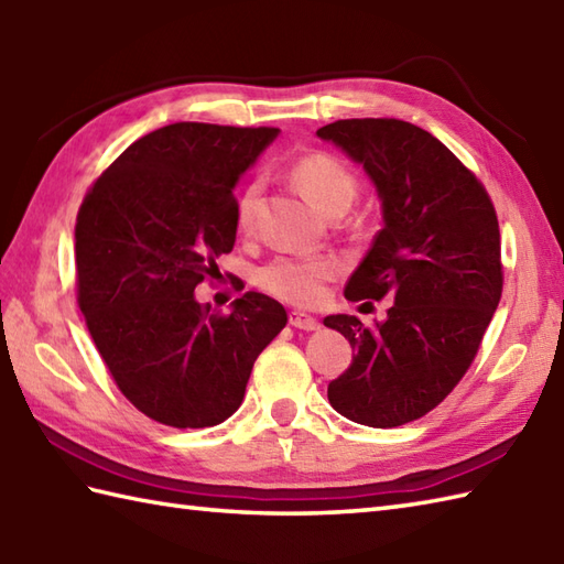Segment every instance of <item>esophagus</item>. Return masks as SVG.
<instances>
[{"label":"esophagus","mask_w":564,"mask_h":564,"mask_svg":"<svg viewBox=\"0 0 564 564\" xmlns=\"http://www.w3.org/2000/svg\"><path fill=\"white\" fill-rule=\"evenodd\" d=\"M289 322L295 329H305V332H313L319 327V322L313 315L301 313V310H293V313L289 315Z\"/></svg>","instance_id":"obj_1"}]
</instances>
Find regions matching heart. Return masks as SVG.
<instances>
[{
	"mask_svg": "<svg viewBox=\"0 0 564 564\" xmlns=\"http://www.w3.org/2000/svg\"><path fill=\"white\" fill-rule=\"evenodd\" d=\"M293 178L305 198L322 213L349 208L356 194V176L339 158L329 152H310L293 164ZM259 203V184L242 191L235 206L239 232H249L254 225ZM341 271L334 257H275L263 263L257 273L261 291L291 305H315L325 295V285Z\"/></svg>",
	"mask_w": 564,
	"mask_h": 564,
	"instance_id": "heart-1",
	"label": "heart"
}]
</instances>
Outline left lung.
I'll return each mask as SVG.
<instances>
[{"instance_id":"left-lung-1","label":"left lung","mask_w":564,"mask_h":564,"mask_svg":"<svg viewBox=\"0 0 564 564\" xmlns=\"http://www.w3.org/2000/svg\"><path fill=\"white\" fill-rule=\"evenodd\" d=\"M317 138L361 162L382 200V230L344 295L394 301L376 327L325 317L356 351L327 398L356 424L402 426L448 398L492 322L505 285L497 210L480 178L424 128L346 118Z\"/></svg>"}]
</instances>
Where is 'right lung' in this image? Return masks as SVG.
<instances>
[{
  "mask_svg": "<svg viewBox=\"0 0 564 564\" xmlns=\"http://www.w3.org/2000/svg\"><path fill=\"white\" fill-rule=\"evenodd\" d=\"M279 128L172 123L123 150L75 225L77 303L126 400L154 422L203 429L245 400L257 356L289 315L247 291L223 315L196 301L235 247V186Z\"/></svg>",
  "mask_w": 564,
  "mask_h": 564,
  "instance_id": "add662e5",
  "label": "right lung"
}]
</instances>
